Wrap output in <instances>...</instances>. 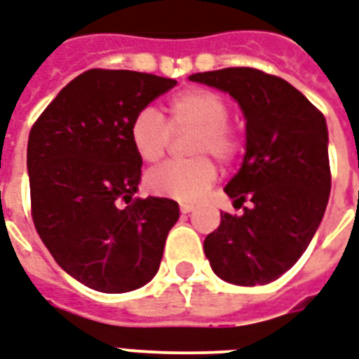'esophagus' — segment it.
<instances>
[{
    "instance_id": "obj_1",
    "label": "esophagus",
    "mask_w": 359,
    "mask_h": 359,
    "mask_svg": "<svg viewBox=\"0 0 359 359\" xmlns=\"http://www.w3.org/2000/svg\"><path fill=\"white\" fill-rule=\"evenodd\" d=\"M191 210H194V205L180 203V212H182V215H188V212H191Z\"/></svg>"
}]
</instances>
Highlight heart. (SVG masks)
<instances>
[{
  "mask_svg": "<svg viewBox=\"0 0 359 359\" xmlns=\"http://www.w3.org/2000/svg\"><path fill=\"white\" fill-rule=\"evenodd\" d=\"M168 122L160 113L144 107L130 124V141L137 156L147 163L160 161L168 154L174 133L196 131L190 154L196 160L169 161L152 169L144 184L147 190L161 198L196 201L215 184V163L205 158L212 156L229 165L239 158L243 139L228 124L229 107L222 95L210 90L190 88L173 95L168 103Z\"/></svg>",
  "mask_w": 359,
  "mask_h": 359,
  "instance_id": "b5f03b06",
  "label": "heart"
}]
</instances>
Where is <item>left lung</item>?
I'll list each match as a JSON object with an SVG mask.
<instances>
[{
    "label": "left lung",
    "mask_w": 359,
    "mask_h": 359,
    "mask_svg": "<svg viewBox=\"0 0 359 359\" xmlns=\"http://www.w3.org/2000/svg\"><path fill=\"white\" fill-rule=\"evenodd\" d=\"M190 81L228 92L246 118L245 160L224 188L243 215L220 212L205 256L226 283L277 280L307 250L330 199L324 114L290 82L252 67L205 71Z\"/></svg>",
    "instance_id": "obj_1"
}]
</instances>
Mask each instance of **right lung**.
Masks as SVG:
<instances>
[{
    "instance_id": "1",
    "label": "right lung",
    "mask_w": 359,
    "mask_h": 359,
    "mask_svg": "<svg viewBox=\"0 0 359 359\" xmlns=\"http://www.w3.org/2000/svg\"><path fill=\"white\" fill-rule=\"evenodd\" d=\"M175 84L139 71L88 69L29 131L35 229L56 264L88 288L124 294L158 273L179 203L133 199L143 160L131 147L130 124Z\"/></svg>"
}]
</instances>
